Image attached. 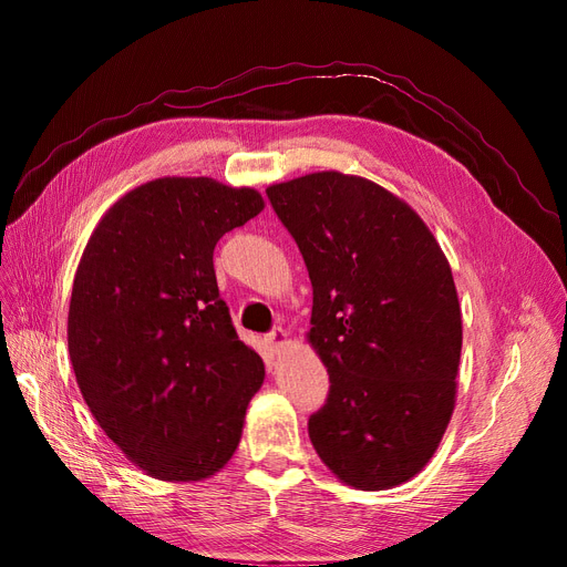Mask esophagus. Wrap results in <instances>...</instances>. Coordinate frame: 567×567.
Returning a JSON list of instances; mask_svg holds the SVG:
<instances>
[{
    "label": "esophagus",
    "instance_id": "obj_1",
    "mask_svg": "<svg viewBox=\"0 0 567 567\" xmlns=\"http://www.w3.org/2000/svg\"><path fill=\"white\" fill-rule=\"evenodd\" d=\"M266 344L271 347V351H278L280 347H285V344H287V333H285V329H280V326H278V329H274L271 333H268V336H266Z\"/></svg>",
    "mask_w": 567,
    "mask_h": 567
}]
</instances>
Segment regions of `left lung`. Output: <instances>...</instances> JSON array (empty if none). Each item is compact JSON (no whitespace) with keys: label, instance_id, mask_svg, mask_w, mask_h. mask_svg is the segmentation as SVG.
<instances>
[{"label":"left lung","instance_id":"left-lung-1","mask_svg":"<svg viewBox=\"0 0 567 567\" xmlns=\"http://www.w3.org/2000/svg\"><path fill=\"white\" fill-rule=\"evenodd\" d=\"M312 282L310 342L331 389L308 421L321 462L355 489L406 483L451 421L462 312L451 264L402 199L317 172L266 188Z\"/></svg>","mask_w":567,"mask_h":567}]
</instances>
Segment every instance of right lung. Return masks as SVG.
Returning <instances> with one entry per match:
<instances>
[{
  "label": "right lung",
  "mask_w": 567,
  "mask_h": 567,
  "mask_svg": "<svg viewBox=\"0 0 567 567\" xmlns=\"http://www.w3.org/2000/svg\"><path fill=\"white\" fill-rule=\"evenodd\" d=\"M264 208L252 188L167 176L118 199L82 252L69 351L86 406L158 481H202L241 441L259 355L220 299L214 248Z\"/></svg>",
  "instance_id": "obj_1"
}]
</instances>
